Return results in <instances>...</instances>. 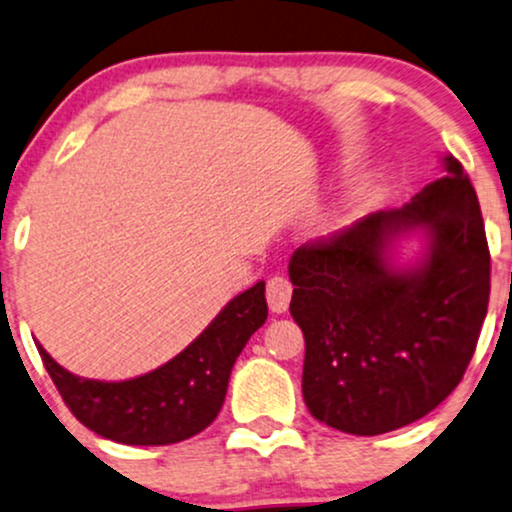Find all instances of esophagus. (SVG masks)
<instances>
[{"instance_id": "1", "label": "esophagus", "mask_w": 512, "mask_h": 512, "mask_svg": "<svg viewBox=\"0 0 512 512\" xmlns=\"http://www.w3.org/2000/svg\"><path fill=\"white\" fill-rule=\"evenodd\" d=\"M290 297H293V283L283 276H274L269 278L267 283V302L269 309L274 314H283L288 309Z\"/></svg>"}]
</instances>
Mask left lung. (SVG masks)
I'll return each mask as SVG.
<instances>
[{
  "label": "left lung",
  "mask_w": 512,
  "mask_h": 512,
  "mask_svg": "<svg viewBox=\"0 0 512 512\" xmlns=\"http://www.w3.org/2000/svg\"><path fill=\"white\" fill-rule=\"evenodd\" d=\"M446 174L411 203L373 212L290 257V314L304 333L309 413L347 435L373 437L423 418L463 380L489 304V245L468 174ZM429 234L426 260L391 267L399 233Z\"/></svg>",
  "instance_id": "obj_1"
}]
</instances>
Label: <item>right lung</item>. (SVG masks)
I'll list each match as a JSON object with an SVG mask.
<instances>
[{
	"instance_id": "obj_1",
	"label": "right lung",
	"mask_w": 512,
	"mask_h": 512,
	"mask_svg": "<svg viewBox=\"0 0 512 512\" xmlns=\"http://www.w3.org/2000/svg\"><path fill=\"white\" fill-rule=\"evenodd\" d=\"M267 321L264 281L234 297L184 352L122 383L77 378L37 345L73 416L96 435L132 446L184 442L222 409L229 375L250 335Z\"/></svg>"
}]
</instances>
